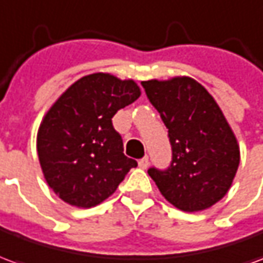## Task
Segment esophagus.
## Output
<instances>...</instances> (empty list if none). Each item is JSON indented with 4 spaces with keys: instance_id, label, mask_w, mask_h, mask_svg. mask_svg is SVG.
<instances>
[{
    "instance_id": "1",
    "label": "esophagus",
    "mask_w": 263,
    "mask_h": 263,
    "mask_svg": "<svg viewBox=\"0 0 263 263\" xmlns=\"http://www.w3.org/2000/svg\"><path fill=\"white\" fill-rule=\"evenodd\" d=\"M138 165H139V167H142V169H146L149 166V158L148 156H145V158H142V159L138 162Z\"/></svg>"
}]
</instances>
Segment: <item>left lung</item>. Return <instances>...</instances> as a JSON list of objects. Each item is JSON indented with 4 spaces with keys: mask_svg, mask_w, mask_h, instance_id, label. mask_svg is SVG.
<instances>
[{
    "mask_svg": "<svg viewBox=\"0 0 263 263\" xmlns=\"http://www.w3.org/2000/svg\"><path fill=\"white\" fill-rule=\"evenodd\" d=\"M142 87L167 128L172 146L169 167H149V176L179 210L209 209L230 190L239 165V148L226 117L190 77L142 81Z\"/></svg>",
    "mask_w": 263,
    "mask_h": 263,
    "instance_id": "obj_1",
    "label": "left lung"
}]
</instances>
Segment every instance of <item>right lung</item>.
Listing matches in <instances>:
<instances>
[{
	"label": "right lung",
	"mask_w": 263,
	"mask_h": 263,
	"mask_svg": "<svg viewBox=\"0 0 263 263\" xmlns=\"http://www.w3.org/2000/svg\"><path fill=\"white\" fill-rule=\"evenodd\" d=\"M139 96L134 80L94 73L71 84L45 115L37 132V156L49 187L63 201L94 207L137 167V160L124 155L112 117Z\"/></svg>",
	"instance_id": "obj_1"
}]
</instances>
